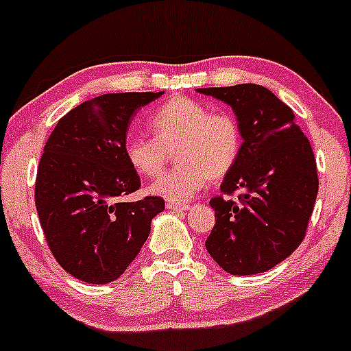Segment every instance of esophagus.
Here are the masks:
<instances>
[{"instance_id":"34e87169","label":"esophagus","mask_w":351,"mask_h":351,"mask_svg":"<svg viewBox=\"0 0 351 351\" xmlns=\"http://www.w3.org/2000/svg\"><path fill=\"white\" fill-rule=\"evenodd\" d=\"M187 202H177V201H167V208L172 209V211H184L187 209Z\"/></svg>"}]
</instances>
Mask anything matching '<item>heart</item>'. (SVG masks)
<instances>
[{"instance_id":"1","label":"heart","mask_w":351,"mask_h":351,"mask_svg":"<svg viewBox=\"0 0 351 351\" xmlns=\"http://www.w3.org/2000/svg\"><path fill=\"white\" fill-rule=\"evenodd\" d=\"M154 136H130L125 157L135 172L157 177L174 152L177 165L152 186L169 201L193 196L208 180L226 177L240 160L243 132L230 111H209L201 101L186 96L169 99L150 120Z\"/></svg>"}]
</instances>
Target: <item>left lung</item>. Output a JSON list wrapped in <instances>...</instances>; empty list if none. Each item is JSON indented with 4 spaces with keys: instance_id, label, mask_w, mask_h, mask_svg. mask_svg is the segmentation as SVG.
<instances>
[{
    "instance_id": "8db88e82",
    "label": "left lung",
    "mask_w": 351,
    "mask_h": 351,
    "mask_svg": "<svg viewBox=\"0 0 351 351\" xmlns=\"http://www.w3.org/2000/svg\"><path fill=\"white\" fill-rule=\"evenodd\" d=\"M197 91L230 104L243 132L240 160L209 201L216 223L206 250L233 276L265 272L306 237L319 189L313 149L291 108L263 86Z\"/></svg>"
}]
</instances>
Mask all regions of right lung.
I'll list each match as a JSON object with an SVG mask.
<instances>
[{
  "label": "right lung",
  "instance_id": "add662e5",
  "mask_svg": "<svg viewBox=\"0 0 351 351\" xmlns=\"http://www.w3.org/2000/svg\"><path fill=\"white\" fill-rule=\"evenodd\" d=\"M160 93H117L79 104L50 133L35 206L53 258L88 284L117 280L138 255L164 197L126 202L142 180L125 157L133 114Z\"/></svg>",
  "mask_w": 351,
  "mask_h": 351
}]
</instances>
